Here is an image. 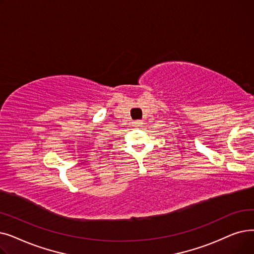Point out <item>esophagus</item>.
Returning a JSON list of instances; mask_svg holds the SVG:
<instances>
[{"mask_svg":"<svg viewBox=\"0 0 254 254\" xmlns=\"http://www.w3.org/2000/svg\"><path fill=\"white\" fill-rule=\"evenodd\" d=\"M141 124H142V123H141L140 120H136V121H134V123H133V125H134L135 127H139L141 126Z\"/></svg>","mask_w":254,"mask_h":254,"instance_id":"obj_1","label":"esophagus"}]
</instances>
